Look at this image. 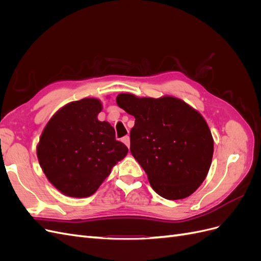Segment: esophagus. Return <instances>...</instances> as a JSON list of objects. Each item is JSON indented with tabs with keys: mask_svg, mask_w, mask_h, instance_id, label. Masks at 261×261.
Segmentation results:
<instances>
[{
	"mask_svg": "<svg viewBox=\"0 0 261 261\" xmlns=\"http://www.w3.org/2000/svg\"><path fill=\"white\" fill-rule=\"evenodd\" d=\"M122 141L123 143L127 146V148H129V146H130V139H129V136H124L123 138H122Z\"/></svg>",
	"mask_w": 261,
	"mask_h": 261,
	"instance_id": "1",
	"label": "esophagus"
}]
</instances>
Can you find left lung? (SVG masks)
I'll return each mask as SVG.
<instances>
[{"label": "left lung", "instance_id": "1", "mask_svg": "<svg viewBox=\"0 0 261 261\" xmlns=\"http://www.w3.org/2000/svg\"><path fill=\"white\" fill-rule=\"evenodd\" d=\"M117 106L135 117L130 152L144 169L153 191L165 199H183L206 178L213 139L204 118L173 97H116Z\"/></svg>", "mask_w": 261, "mask_h": 261}]
</instances>
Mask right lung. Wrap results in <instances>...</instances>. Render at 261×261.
<instances>
[{"label": "right lung", "instance_id": "right-lung-1", "mask_svg": "<svg viewBox=\"0 0 261 261\" xmlns=\"http://www.w3.org/2000/svg\"><path fill=\"white\" fill-rule=\"evenodd\" d=\"M101 110L94 98L70 102L52 116L39 141L37 155L45 176L69 197L92 195L127 154L110 123L97 118Z\"/></svg>", "mask_w": 261, "mask_h": 261}]
</instances>
